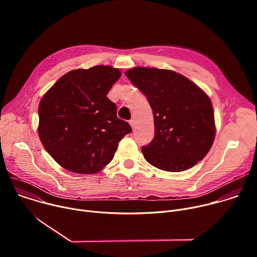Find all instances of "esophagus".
<instances>
[{
	"label": "esophagus",
	"instance_id": "34e87169",
	"mask_svg": "<svg viewBox=\"0 0 257 257\" xmlns=\"http://www.w3.org/2000/svg\"><path fill=\"white\" fill-rule=\"evenodd\" d=\"M129 123H130V125H131L132 129L134 130V129H135V121H134V120H130V121H129Z\"/></svg>",
	"mask_w": 257,
	"mask_h": 257
}]
</instances>
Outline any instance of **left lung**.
<instances>
[{
  "label": "left lung",
  "mask_w": 257,
  "mask_h": 257,
  "mask_svg": "<svg viewBox=\"0 0 257 257\" xmlns=\"http://www.w3.org/2000/svg\"><path fill=\"white\" fill-rule=\"evenodd\" d=\"M125 74L153 108L155 137L141 148L145 160L168 172L185 171L200 162L215 136L207 94L172 70L135 67Z\"/></svg>",
  "instance_id": "8db88e82"
}]
</instances>
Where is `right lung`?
I'll return each instance as SVG.
<instances>
[{"label": "right lung", "mask_w": 257, "mask_h": 257, "mask_svg": "<svg viewBox=\"0 0 257 257\" xmlns=\"http://www.w3.org/2000/svg\"><path fill=\"white\" fill-rule=\"evenodd\" d=\"M120 76V70L111 66L72 70L43 96L39 136L64 169L78 174L99 172L113 160L118 142L132 132L106 97Z\"/></svg>", "instance_id": "add662e5"}]
</instances>
